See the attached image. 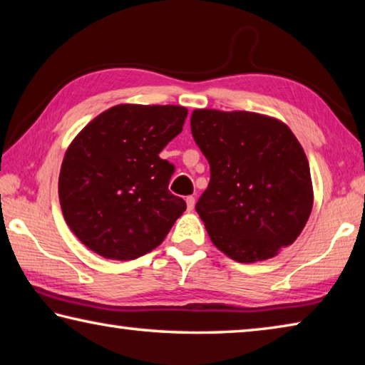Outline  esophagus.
<instances>
[{
    "label": "esophagus",
    "mask_w": 365,
    "mask_h": 365,
    "mask_svg": "<svg viewBox=\"0 0 365 365\" xmlns=\"http://www.w3.org/2000/svg\"><path fill=\"white\" fill-rule=\"evenodd\" d=\"M187 207H188V211H193L195 209V196H187Z\"/></svg>",
    "instance_id": "obj_1"
}]
</instances>
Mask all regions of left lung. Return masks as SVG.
Here are the masks:
<instances>
[{
	"instance_id": "obj_1",
	"label": "left lung",
	"mask_w": 365,
	"mask_h": 365,
	"mask_svg": "<svg viewBox=\"0 0 365 365\" xmlns=\"http://www.w3.org/2000/svg\"><path fill=\"white\" fill-rule=\"evenodd\" d=\"M191 133L211 168L196 212L212 243L238 262L292 245L312 211L311 170L293 132L256 113L196 109Z\"/></svg>"
}]
</instances>
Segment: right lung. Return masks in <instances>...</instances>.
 Masks as SVG:
<instances>
[{
  "label": "right lung",
  "mask_w": 365,
  "mask_h": 365,
  "mask_svg": "<svg viewBox=\"0 0 365 365\" xmlns=\"http://www.w3.org/2000/svg\"><path fill=\"white\" fill-rule=\"evenodd\" d=\"M182 106L119 104L91 120L61 165L64 219L86 248L130 261L163 243L187 202L169 191L175 168L159 153L182 132Z\"/></svg>",
  "instance_id": "1"
}]
</instances>
